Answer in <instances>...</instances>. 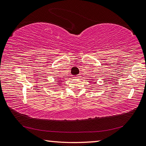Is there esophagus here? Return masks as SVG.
<instances>
[{"instance_id":"obj_1","label":"esophagus","mask_w":146,"mask_h":146,"mask_svg":"<svg viewBox=\"0 0 146 146\" xmlns=\"http://www.w3.org/2000/svg\"><path fill=\"white\" fill-rule=\"evenodd\" d=\"M78 77H80V76H76L75 78H78Z\"/></svg>"}]
</instances>
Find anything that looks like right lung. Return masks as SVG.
Here are the masks:
<instances>
[{"mask_svg": "<svg viewBox=\"0 0 146 146\" xmlns=\"http://www.w3.org/2000/svg\"><path fill=\"white\" fill-rule=\"evenodd\" d=\"M59 82V81H58V82ZM57 84H59V83H57Z\"/></svg>", "mask_w": 146, "mask_h": 146, "instance_id": "obj_1", "label": "right lung"}]
</instances>
